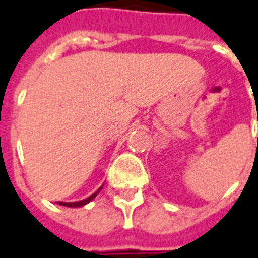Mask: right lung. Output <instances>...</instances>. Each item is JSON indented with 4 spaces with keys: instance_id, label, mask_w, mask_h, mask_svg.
<instances>
[{
    "instance_id": "1",
    "label": "right lung",
    "mask_w": 258,
    "mask_h": 258,
    "mask_svg": "<svg viewBox=\"0 0 258 258\" xmlns=\"http://www.w3.org/2000/svg\"><path fill=\"white\" fill-rule=\"evenodd\" d=\"M101 189H102V185L99 187V189H98V191H95L93 195H90L89 198H86V199H83V201H79V202H57V205L66 206V207H82V206L87 205L89 202L93 201L94 198L97 197L98 194H99V191H101Z\"/></svg>"
}]
</instances>
